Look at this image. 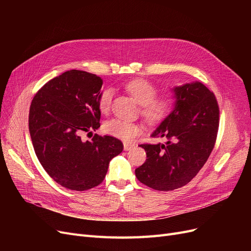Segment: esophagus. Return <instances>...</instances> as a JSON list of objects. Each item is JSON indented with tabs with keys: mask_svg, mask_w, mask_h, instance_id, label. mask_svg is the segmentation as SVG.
<instances>
[{
	"mask_svg": "<svg viewBox=\"0 0 251 251\" xmlns=\"http://www.w3.org/2000/svg\"><path fill=\"white\" fill-rule=\"evenodd\" d=\"M123 144H124V151H129L134 147L133 143H129V142H124Z\"/></svg>",
	"mask_w": 251,
	"mask_h": 251,
	"instance_id": "obj_1",
	"label": "esophagus"
}]
</instances>
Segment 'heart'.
<instances>
[{
    "label": "heart",
    "mask_w": 251,
    "mask_h": 251,
    "mask_svg": "<svg viewBox=\"0 0 251 251\" xmlns=\"http://www.w3.org/2000/svg\"><path fill=\"white\" fill-rule=\"evenodd\" d=\"M125 88L141 104V115L151 123H157L164 120L172 112L175 105L173 96L168 94L156 96V87L146 79H133L126 83ZM113 96L114 90L110 87L104 88L100 94L98 103L102 113L110 110ZM103 131L111 136L129 141L142 132V126L136 122L113 118L103 124Z\"/></svg>",
    "instance_id": "heart-1"
}]
</instances>
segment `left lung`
Masks as SVG:
<instances>
[{
    "label": "left lung",
    "instance_id": "left-lung-1",
    "mask_svg": "<svg viewBox=\"0 0 251 251\" xmlns=\"http://www.w3.org/2000/svg\"><path fill=\"white\" fill-rule=\"evenodd\" d=\"M174 91V111L151 134L168 141L140 144L148 159L135 170L141 183L160 191L180 188L196 176L214 150L219 130L220 109L214 92L201 82Z\"/></svg>",
    "mask_w": 251,
    "mask_h": 251
}]
</instances>
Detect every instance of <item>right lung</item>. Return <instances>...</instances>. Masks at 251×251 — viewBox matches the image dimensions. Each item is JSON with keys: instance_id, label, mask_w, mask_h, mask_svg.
<instances>
[{"instance_id": "add662e5", "label": "right lung", "mask_w": 251, "mask_h": 251, "mask_svg": "<svg viewBox=\"0 0 251 251\" xmlns=\"http://www.w3.org/2000/svg\"><path fill=\"white\" fill-rule=\"evenodd\" d=\"M101 85L96 74L66 71L39 89L30 104L28 127L35 154L50 177L67 189L98 186L110 161L123 151L122 141L113 136L81 138L100 126Z\"/></svg>"}]
</instances>
